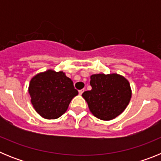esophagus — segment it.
<instances>
[{
  "label": "esophagus",
  "instance_id": "1",
  "mask_svg": "<svg viewBox=\"0 0 161 161\" xmlns=\"http://www.w3.org/2000/svg\"><path fill=\"white\" fill-rule=\"evenodd\" d=\"M84 91H85V89H80V90H79V94L81 95L82 93H83Z\"/></svg>",
  "mask_w": 161,
  "mask_h": 161
}]
</instances>
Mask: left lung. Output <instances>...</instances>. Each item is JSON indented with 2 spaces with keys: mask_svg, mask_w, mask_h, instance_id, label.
Returning a JSON list of instances; mask_svg holds the SVG:
<instances>
[{
  "mask_svg": "<svg viewBox=\"0 0 161 161\" xmlns=\"http://www.w3.org/2000/svg\"><path fill=\"white\" fill-rule=\"evenodd\" d=\"M92 89L82 93L90 112L101 120L109 121L128 106L132 91L128 80L118 73L93 74Z\"/></svg>",
  "mask_w": 161,
  "mask_h": 161,
  "instance_id": "1",
  "label": "left lung"
}]
</instances>
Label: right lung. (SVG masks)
<instances>
[{"label":"right lung","instance_id":"add662e5","mask_svg":"<svg viewBox=\"0 0 161 161\" xmlns=\"http://www.w3.org/2000/svg\"><path fill=\"white\" fill-rule=\"evenodd\" d=\"M28 92L35 111L46 119H55L63 115L72 98L78 94L73 82L65 72L53 69L38 72L33 76Z\"/></svg>","mask_w":161,"mask_h":161}]
</instances>
